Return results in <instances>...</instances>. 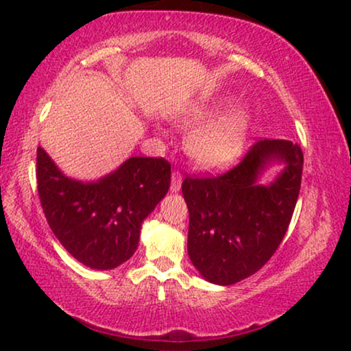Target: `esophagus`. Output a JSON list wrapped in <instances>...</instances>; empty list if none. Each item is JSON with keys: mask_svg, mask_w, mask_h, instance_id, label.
<instances>
[{"mask_svg": "<svg viewBox=\"0 0 351 351\" xmlns=\"http://www.w3.org/2000/svg\"><path fill=\"white\" fill-rule=\"evenodd\" d=\"M182 186V174L179 171L172 172V182H171V190L172 191H179Z\"/></svg>", "mask_w": 351, "mask_h": 351, "instance_id": "esophagus-1", "label": "esophagus"}]
</instances>
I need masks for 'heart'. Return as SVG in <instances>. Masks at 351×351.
<instances>
[{"instance_id":"1","label":"heart","mask_w":351,"mask_h":351,"mask_svg":"<svg viewBox=\"0 0 351 351\" xmlns=\"http://www.w3.org/2000/svg\"><path fill=\"white\" fill-rule=\"evenodd\" d=\"M219 112L217 104L199 105L184 118L186 126H199ZM246 137V114L233 108L204 124L193 134L190 142L191 156L208 169H222L241 155Z\"/></svg>"}]
</instances>
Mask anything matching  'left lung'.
Here are the masks:
<instances>
[{"label": "left lung", "mask_w": 351, "mask_h": 351, "mask_svg": "<svg viewBox=\"0 0 351 351\" xmlns=\"http://www.w3.org/2000/svg\"><path fill=\"white\" fill-rule=\"evenodd\" d=\"M273 162H281L283 171L268 186L258 184ZM302 167L304 153L297 143L265 138L225 174L185 177L189 256L204 280L234 285L270 261L294 214Z\"/></svg>", "instance_id": "8db88e82"}]
</instances>
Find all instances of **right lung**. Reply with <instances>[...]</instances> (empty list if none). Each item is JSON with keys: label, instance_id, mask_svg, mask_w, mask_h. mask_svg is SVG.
<instances>
[{"label": "right lung", "instance_id": "obj_1", "mask_svg": "<svg viewBox=\"0 0 351 351\" xmlns=\"http://www.w3.org/2000/svg\"><path fill=\"white\" fill-rule=\"evenodd\" d=\"M36 180L43 213L62 246L86 267L112 270L136 252L142 222L169 190L171 165L132 156L102 179L81 182L38 147Z\"/></svg>", "mask_w": 351, "mask_h": 351}]
</instances>
